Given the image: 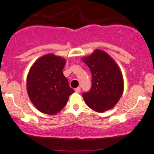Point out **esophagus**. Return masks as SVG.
<instances>
[{"instance_id":"34e87169","label":"esophagus","mask_w":154,"mask_h":154,"mask_svg":"<svg viewBox=\"0 0 154 154\" xmlns=\"http://www.w3.org/2000/svg\"><path fill=\"white\" fill-rule=\"evenodd\" d=\"M80 91H81V89H80V88H75V91L76 92V93H79V92H80Z\"/></svg>"}]
</instances>
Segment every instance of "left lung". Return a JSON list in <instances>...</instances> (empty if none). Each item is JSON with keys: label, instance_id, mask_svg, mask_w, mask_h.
<instances>
[{"label": "left lung", "instance_id": "obj_1", "mask_svg": "<svg viewBox=\"0 0 154 154\" xmlns=\"http://www.w3.org/2000/svg\"><path fill=\"white\" fill-rule=\"evenodd\" d=\"M92 75V87L83 93L85 102L97 112L112 109L124 91L122 74L114 59L103 51L96 49L91 56L82 58Z\"/></svg>", "mask_w": 154, "mask_h": 154}]
</instances>
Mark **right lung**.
I'll list each match as a JSON object with an SVG mask.
<instances>
[{
	"instance_id": "1",
	"label": "right lung",
	"mask_w": 154,
	"mask_h": 154,
	"mask_svg": "<svg viewBox=\"0 0 154 154\" xmlns=\"http://www.w3.org/2000/svg\"><path fill=\"white\" fill-rule=\"evenodd\" d=\"M65 63L63 58L49 54L37 60L29 69L26 91L32 103L41 112L57 114L75 92L63 74Z\"/></svg>"
}]
</instances>
